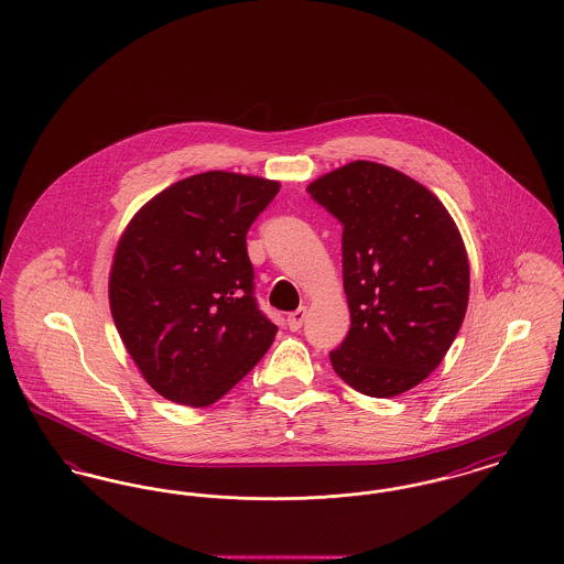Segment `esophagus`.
<instances>
[{"instance_id":"34e87169","label":"esophagus","mask_w":564,"mask_h":564,"mask_svg":"<svg viewBox=\"0 0 564 564\" xmlns=\"http://www.w3.org/2000/svg\"><path fill=\"white\" fill-rule=\"evenodd\" d=\"M304 317H306V308L302 306V308H297V311L288 315V327H290L292 332H297V329L302 327V323H304Z\"/></svg>"}]
</instances>
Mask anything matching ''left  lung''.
<instances>
[{
	"label": "left lung",
	"instance_id": "8db88e82",
	"mask_svg": "<svg viewBox=\"0 0 564 564\" xmlns=\"http://www.w3.org/2000/svg\"><path fill=\"white\" fill-rule=\"evenodd\" d=\"M306 189L343 226L350 329L332 368L364 395L395 398L440 366L465 319L469 262L455 219L378 162H349Z\"/></svg>",
	"mask_w": 564,
	"mask_h": 564
}]
</instances>
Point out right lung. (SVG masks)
Returning <instances> with one entry per match:
<instances>
[{
  "instance_id": "right-lung-1",
  "label": "right lung",
  "mask_w": 564,
  "mask_h": 564,
  "mask_svg": "<svg viewBox=\"0 0 564 564\" xmlns=\"http://www.w3.org/2000/svg\"><path fill=\"white\" fill-rule=\"evenodd\" d=\"M279 182L209 171L145 203L116 247L109 306L148 384L203 408L269 350L276 325L258 308L247 230Z\"/></svg>"
}]
</instances>
